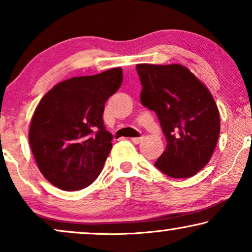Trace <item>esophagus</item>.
<instances>
[{"label": "esophagus", "instance_id": "1", "mask_svg": "<svg viewBox=\"0 0 252 252\" xmlns=\"http://www.w3.org/2000/svg\"><path fill=\"white\" fill-rule=\"evenodd\" d=\"M142 140H143V137H133L132 142L135 144H139L140 142H142Z\"/></svg>", "mask_w": 252, "mask_h": 252}]
</instances>
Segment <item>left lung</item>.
Masks as SVG:
<instances>
[{
  "mask_svg": "<svg viewBox=\"0 0 252 252\" xmlns=\"http://www.w3.org/2000/svg\"><path fill=\"white\" fill-rule=\"evenodd\" d=\"M141 102L156 112L166 149L156 167L168 177L190 178L211 159L220 134V116L208 87L180 64H137Z\"/></svg>",
  "mask_w": 252,
  "mask_h": 252,
  "instance_id": "left-lung-1",
  "label": "left lung"
}]
</instances>
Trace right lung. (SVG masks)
<instances>
[{
	"mask_svg": "<svg viewBox=\"0 0 252 252\" xmlns=\"http://www.w3.org/2000/svg\"><path fill=\"white\" fill-rule=\"evenodd\" d=\"M122 82V67H115L58 82L41 98L29 141L40 172L55 187L80 190L101 173L112 148L104 105Z\"/></svg>",
	"mask_w": 252,
	"mask_h": 252,
	"instance_id": "add662e5",
	"label": "right lung"
}]
</instances>
